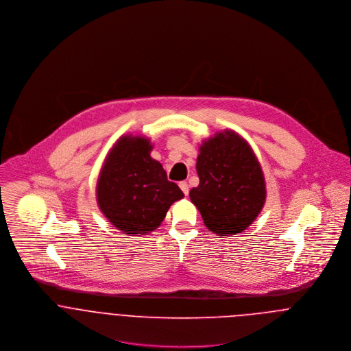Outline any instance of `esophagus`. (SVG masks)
<instances>
[{"label": "esophagus", "mask_w": 351, "mask_h": 351, "mask_svg": "<svg viewBox=\"0 0 351 351\" xmlns=\"http://www.w3.org/2000/svg\"><path fill=\"white\" fill-rule=\"evenodd\" d=\"M178 185H180L181 191L184 192V195H185V196H188V193H189V185H188V182H185V181H181Z\"/></svg>", "instance_id": "1"}]
</instances>
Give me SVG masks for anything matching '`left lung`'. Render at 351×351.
<instances>
[{
	"label": "left lung",
	"instance_id": "left-lung-1",
	"mask_svg": "<svg viewBox=\"0 0 351 351\" xmlns=\"http://www.w3.org/2000/svg\"><path fill=\"white\" fill-rule=\"evenodd\" d=\"M199 151L196 170L200 184L189 197L204 224L219 237L243 232L266 201L265 177L256 155L232 130L205 139Z\"/></svg>",
	"mask_w": 351,
	"mask_h": 351
}]
</instances>
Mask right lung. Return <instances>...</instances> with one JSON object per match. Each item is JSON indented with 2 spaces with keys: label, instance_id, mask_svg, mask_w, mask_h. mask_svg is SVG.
Segmentation results:
<instances>
[{
  "label": "right lung",
  "instance_id": "obj_1",
  "mask_svg": "<svg viewBox=\"0 0 351 351\" xmlns=\"http://www.w3.org/2000/svg\"><path fill=\"white\" fill-rule=\"evenodd\" d=\"M150 139L124 135L109 150L96 186L104 216L123 234L147 235L163 221L170 205L184 197L151 158Z\"/></svg>",
  "mask_w": 351,
  "mask_h": 351
}]
</instances>
